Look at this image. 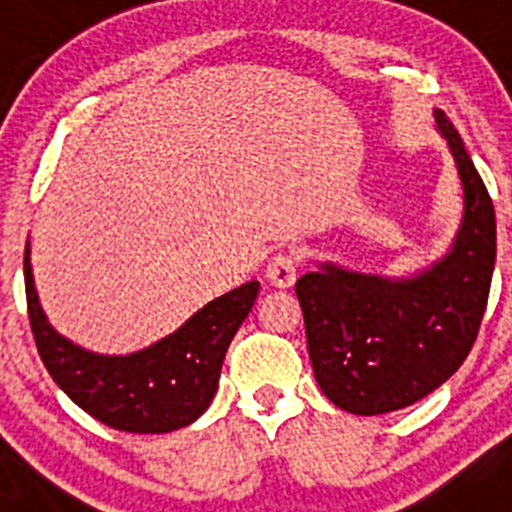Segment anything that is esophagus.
Listing matches in <instances>:
<instances>
[{
    "label": "esophagus",
    "mask_w": 512,
    "mask_h": 512,
    "mask_svg": "<svg viewBox=\"0 0 512 512\" xmlns=\"http://www.w3.org/2000/svg\"><path fill=\"white\" fill-rule=\"evenodd\" d=\"M266 279L279 289L292 287L297 279L295 256H292V253H277V256H271V261L266 264Z\"/></svg>",
    "instance_id": "obj_1"
}]
</instances>
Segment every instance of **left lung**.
I'll list each match as a JSON object with an SVG mask.
<instances>
[{"label":"left lung","instance_id":"1","mask_svg":"<svg viewBox=\"0 0 512 512\" xmlns=\"http://www.w3.org/2000/svg\"><path fill=\"white\" fill-rule=\"evenodd\" d=\"M433 120L461 182L446 253L400 277L318 261L295 284L315 379L346 413H395L431 395L464 364L485 315L495 207L449 117L433 110Z\"/></svg>","mask_w":512,"mask_h":512}]
</instances>
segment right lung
Listing matches in <instances>:
<instances>
[{
    "label": "right lung",
    "instance_id": "right-lung-1",
    "mask_svg": "<svg viewBox=\"0 0 512 512\" xmlns=\"http://www.w3.org/2000/svg\"><path fill=\"white\" fill-rule=\"evenodd\" d=\"M25 292L40 359L81 410L115 431L169 433L210 408L228 346L259 297V282L215 297L174 333L133 354H97L53 328L35 289L30 241Z\"/></svg>",
    "mask_w": 512,
    "mask_h": 512
}]
</instances>
